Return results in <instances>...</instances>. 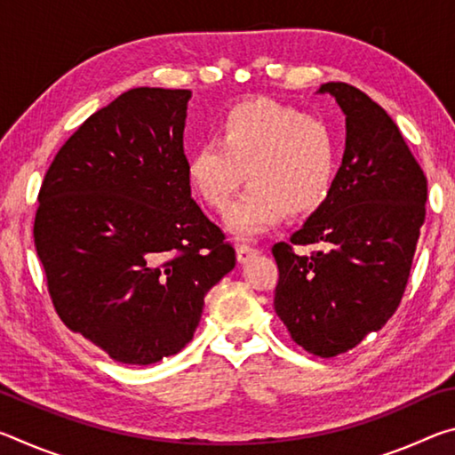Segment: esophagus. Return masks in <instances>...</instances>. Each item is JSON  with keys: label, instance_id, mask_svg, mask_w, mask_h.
<instances>
[{"label": "esophagus", "instance_id": "esophagus-1", "mask_svg": "<svg viewBox=\"0 0 455 455\" xmlns=\"http://www.w3.org/2000/svg\"><path fill=\"white\" fill-rule=\"evenodd\" d=\"M259 249H255V246H249V244H238L236 246V259L238 263H246V260H251L252 257L259 255Z\"/></svg>", "mask_w": 455, "mask_h": 455}]
</instances>
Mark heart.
Wrapping results in <instances>:
<instances>
[{"instance_id":"b5f03b06","label":"heart","mask_w":455,"mask_h":455,"mask_svg":"<svg viewBox=\"0 0 455 455\" xmlns=\"http://www.w3.org/2000/svg\"><path fill=\"white\" fill-rule=\"evenodd\" d=\"M337 171L333 132L303 110L268 98L230 106L214 138L198 144L187 160L192 190L217 212L228 209L244 176L251 182L228 214L236 235H257L287 214L319 211Z\"/></svg>"}]
</instances>
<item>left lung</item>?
<instances>
[{"mask_svg":"<svg viewBox=\"0 0 455 455\" xmlns=\"http://www.w3.org/2000/svg\"><path fill=\"white\" fill-rule=\"evenodd\" d=\"M345 114V154L327 203L276 243L275 311L292 341L335 357L379 331L402 303L426 220L427 180L389 114L355 86L327 82ZM318 251L297 256L291 246Z\"/></svg>","mask_w":455,"mask_h":455,"instance_id":"1","label":"left lung"}]
</instances>
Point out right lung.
<instances>
[{"instance_id":"add662e5","label":"right lung","mask_w":455,"mask_h":455,"mask_svg":"<svg viewBox=\"0 0 455 455\" xmlns=\"http://www.w3.org/2000/svg\"><path fill=\"white\" fill-rule=\"evenodd\" d=\"M190 90L134 88L84 122L37 195L34 243L56 313L114 361L179 353L233 244L190 196Z\"/></svg>"}]
</instances>
